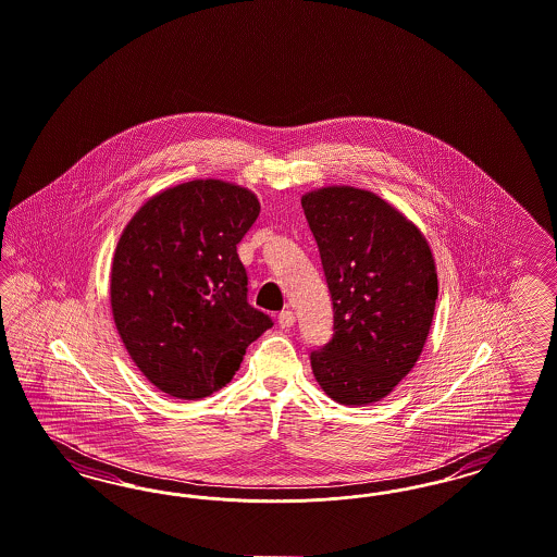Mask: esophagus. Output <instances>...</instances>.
I'll list each match as a JSON object with an SVG mask.
<instances>
[{
    "mask_svg": "<svg viewBox=\"0 0 557 557\" xmlns=\"http://www.w3.org/2000/svg\"><path fill=\"white\" fill-rule=\"evenodd\" d=\"M278 324H281V329H290L295 324V313L290 309H283L278 313Z\"/></svg>",
    "mask_w": 557,
    "mask_h": 557,
    "instance_id": "1",
    "label": "esophagus"
}]
</instances>
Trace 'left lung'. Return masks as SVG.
I'll return each instance as SVG.
<instances>
[{"mask_svg":"<svg viewBox=\"0 0 557 557\" xmlns=\"http://www.w3.org/2000/svg\"><path fill=\"white\" fill-rule=\"evenodd\" d=\"M329 283L334 334L309 352L332 400L370 405L412 370L432 326L437 274L421 231L380 196L349 186L301 198Z\"/></svg>","mask_w":557,"mask_h":557,"instance_id":"left-lung-1","label":"left lung"}]
</instances>
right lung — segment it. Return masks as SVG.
<instances>
[{
  "mask_svg": "<svg viewBox=\"0 0 557 557\" xmlns=\"http://www.w3.org/2000/svg\"><path fill=\"white\" fill-rule=\"evenodd\" d=\"M260 214L246 187L194 180L152 196L124 228L111 267V309L125 349L169 396L227 386L272 326L248 304L237 244Z\"/></svg>",
  "mask_w": 557,
  "mask_h": 557,
  "instance_id": "add662e5",
  "label": "right lung"
}]
</instances>
